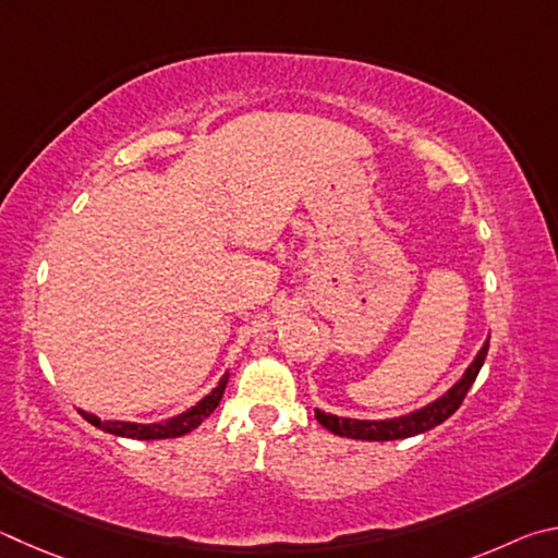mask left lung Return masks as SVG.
I'll return each instance as SVG.
<instances>
[{
  "instance_id": "8db88e82",
  "label": "left lung",
  "mask_w": 558,
  "mask_h": 558,
  "mask_svg": "<svg viewBox=\"0 0 558 558\" xmlns=\"http://www.w3.org/2000/svg\"><path fill=\"white\" fill-rule=\"evenodd\" d=\"M487 348H490V340H485V345L481 348V353L475 355L471 367L465 369V375L458 379V383L448 389L444 397H438L436 402H432L418 412H412L407 416H397V418H385V422H360V418H343L336 414H326L316 409V418L320 426H326L330 434L336 436H345V438H357V441H397V438H409L416 434H424L428 428H434L438 424H444L448 416L456 414V409L463 404V399L468 395V389L473 387L477 373L487 357Z\"/></svg>"
}]
</instances>
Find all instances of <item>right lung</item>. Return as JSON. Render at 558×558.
<instances>
[{
  "instance_id": "1",
  "label": "right lung",
  "mask_w": 558,
  "mask_h": 558,
  "mask_svg": "<svg viewBox=\"0 0 558 558\" xmlns=\"http://www.w3.org/2000/svg\"><path fill=\"white\" fill-rule=\"evenodd\" d=\"M225 385H228V375H225L218 387L213 389L208 397H203L198 404L191 407L189 412H183L181 416H173L169 418L166 424H130V422H100V418L93 416V414H85L81 412L87 422L93 426L102 428L107 434H114V436H124V438H140V441H154V438H175V436H183L193 432V428H198L203 424V418H208L215 407L220 404L222 392H225Z\"/></svg>"
}]
</instances>
